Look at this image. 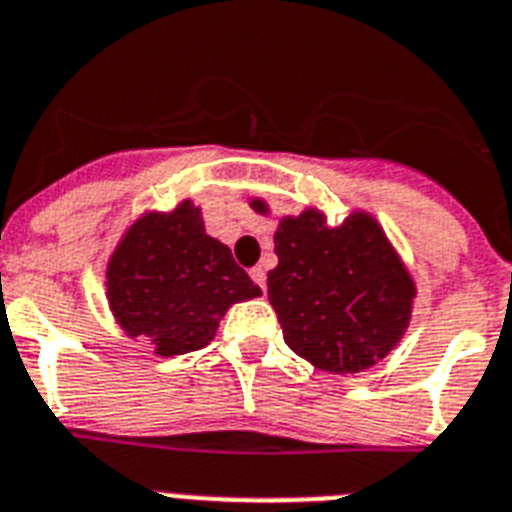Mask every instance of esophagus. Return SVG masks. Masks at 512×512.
I'll return each instance as SVG.
<instances>
[{"instance_id": "esophagus-1", "label": "esophagus", "mask_w": 512, "mask_h": 512, "mask_svg": "<svg viewBox=\"0 0 512 512\" xmlns=\"http://www.w3.org/2000/svg\"><path fill=\"white\" fill-rule=\"evenodd\" d=\"M249 278L260 286V289L265 291V283H268V276H265V270L263 268H252L249 270Z\"/></svg>"}]
</instances>
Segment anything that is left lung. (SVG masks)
Wrapping results in <instances>:
<instances>
[{
	"instance_id": "1",
	"label": "left lung",
	"mask_w": 512,
	"mask_h": 512,
	"mask_svg": "<svg viewBox=\"0 0 512 512\" xmlns=\"http://www.w3.org/2000/svg\"><path fill=\"white\" fill-rule=\"evenodd\" d=\"M265 213L263 200H252ZM268 299L294 354L333 375L375 367L409 328L416 286L380 223L351 213L328 226L320 210L283 218Z\"/></svg>"
}]
</instances>
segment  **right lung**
<instances>
[{
    "label": "right lung",
    "instance_id": "1",
    "mask_svg": "<svg viewBox=\"0 0 512 512\" xmlns=\"http://www.w3.org/2000/svg\"><path fill=\"white\" fill-rule=\"evenodd\" d=\"M106 294L127 336L176 356L208 346L226 309L260 289L231 249L205 234L200 208L184 200L127 229L106 268Z\"/></svg>",
    "mask_w": 512,
    "mask_h": 512
}]
</instances>
